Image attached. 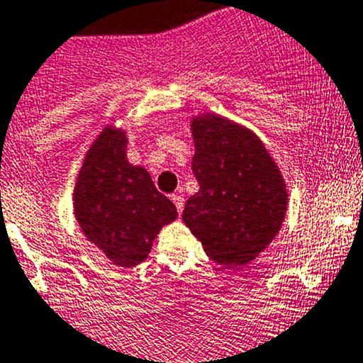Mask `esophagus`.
<instances>
[{
	"label": "esophagus",
	"instance_id": "34e87169",
	"mask_svg": "<svg viewBox=\"0 0 363 363\" xmlns=\"http://www.w3.org/2000/svg\"><path fill=\"white\" fill-rule=\"evenodd\" d=\"M172 202H174L175 207H177L179 214H182V208H184V199H182L181 195H172Z\"/></svg>",
	"mask_w": 363,
	"mask_h": 363
}]
</instances>
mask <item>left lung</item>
I'll use <instances>...</instances> for the list:
<instances>
[{
	"mask_svg": "<svg viewBox=\"0 0 363 363\" xmlns=\"http://www.w3.org/2000/svg\"><path fill=\"white\" fill-rule=\"evenodd\" d=\"M191 168L200 189L182 221L219 265L251 263L279 232L288 191L279 167L246 126L216 113L193 117Z\"/></svg>",
	"mask_w": 363,
	"mask_h": 363,
	"instance_id": "1",
	"label": "left lung"
}]
</instances>
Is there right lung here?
Segmentation results:
<instances>
[{"instance_id": "right-lung-1", "label": "right lung", "mask_w": 363, "mask_h": 363, "mask_svg": "<svg viewBox=\"0 0 363 363\" xmlns=\"http://www.w3.org/2000/svg\"><path fill=\"white\" fill-rule=\"evenodd\" d=\"M126 131L107 126L84 158L73 191V211L89 242L112 263L144 262L152 240L177 218V208L156 189L145 168L126 160Z\"/></svg>"}]
</instances>
